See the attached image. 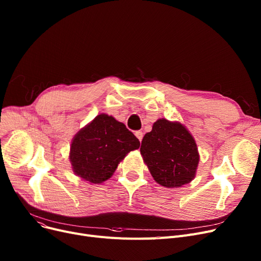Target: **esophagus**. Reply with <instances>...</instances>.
<instances>
[{
	"label": "esophagus",
	"instance_id": "1",
	"mask_svg": "<svg viewBox=\"0 0 261 261\" xmlns=\"http://www.w3.org/2000/svg\"><path fill=\"white\" fill-rule=\"evenodd\" d=\"M135 136L140 140V142H142V140H143V136H144L143 131H141V130H139V131H135Z\"/></svg>",
	"mask_w": 261,
	"mask_h": 261
}]
</instances>
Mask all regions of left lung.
I'll return each instance as SVG.
<instances>
[{"label":"left lung","mask_w":261,"mask_h":261,"mask_svg":"<svg viewBox=\"0 0 261 261\" xmlns=\"http://www.w3.org/2000/svg\"><path fill=\"white\" fill-rule=\"evenodd\" d=\"M141 153L153 179L168 188L181 187L196 175L199 153L196 142L180 122L165 118L145 134Z\"/></svg>","instance_id":"1"}]
</instances>
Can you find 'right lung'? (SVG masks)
Returning a JSON list of instances; mask_svg holds the SVG:
<instances>
[{
    "label": "right lung",
    "mask_w": 261,
    "mask_h": 261,
    "mask_svg": "<svg viewBox=\"0 0 261 261\" xmlns=\"http://www.w3.org/2000/svg\"><path fill=\"white\" fill-rule=\"evenodd\" d=\"M139 147L140 141L122 122L100 114L75 135L70 160L74 172L81 179L102 183L126 154Z\"/></svg>",
    "instance_id": "right-lung-1"
}]
</instances>
